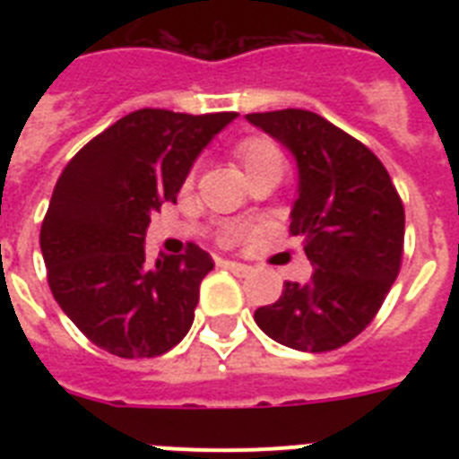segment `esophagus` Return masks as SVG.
Here are the masks:
<instances>
[{"label": "esophagus", "instance_id": "1", "mask_svg": "<svg viewBox=\"0 0 459 459\" xmlns=\"http://www.w3.org/2000/svg\"><path fill=\"white\" fill-rule=\"evenodd\" d=\"M223 266H226V269H230L233 273H238V276H247V273L252 272V266L240 264V262H223Z\"/></svg>", "mask_w": 459, "mask_h": 459}]
</instances>
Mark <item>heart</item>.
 <instances>
[{
	"mask_svg": "<svg viewBox=\"0 0 459 459\" xmlns=\"http://www.w3.org/2000/svg\"><path fill=\"white\" fill-rule=\"evenodd\" d=\"M238 161L243 164L245 173L255 171L259 166L273 164V161H281L279 147L273 145L272 140L266 138H245L238 143L236 147Z\"/></svg>",
	"mask_w": 459,
	"mask_h": 459,
	"instance_id": "obj_1",
	"label": "heart"
}]
</instances>
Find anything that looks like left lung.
Here are the masks:
<instances>
[{"instance_id":"obj_1","label":"left lung","mask_w":459,"mask_h":459,"mask_svg":"<svg viewBox=\"0 0 459 459\" xmlns=\"http://www.w3.org/2000/svg\"><path fill=\"white\" fill-rule=\"evenodd\" d=\"M298 164L290 236L314 266L307 283L286 281L273 305L255 312L281 345L328 352L362 333L398 279L405 209L378 157L319 114H247Z\"/></svg>"}]
</instances>
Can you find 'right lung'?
<instances>
[{
  "instance_id": "1",
  "label": "right lung",
  "mask_w": 459,
  "mask_h": 459,
  "mask_svg": "<svg viewBox=\"0 0 459 459\" xmlns=\"http://www.w3.org/2000/svg\"><path fill=\"white\" fill-rule=\"evenodd\" d=\"M133 111L92 138L54 186L39 247L54 300L111 355H164L193 326L214 259L197 245L145 262L150 216L176 202L202 150L236 118Z\"/></svg>"
}]
</instances>
